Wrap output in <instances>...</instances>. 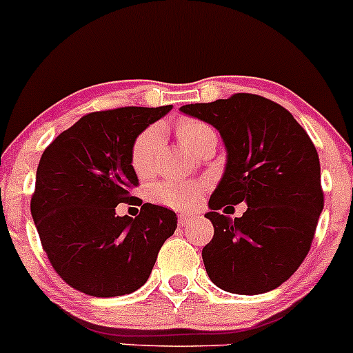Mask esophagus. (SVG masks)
I'll list each match as a JSON object with an SVG mask.
<instances>
[{
	"label": "esophagus",
	"mask_w": 353,
	"mask_h": 353,
	"mask_svg": "<svg viewBox=\"0 0 353 353\" xmlns=\"http://www.w3.org/2000/svg\"><path fill=\"white\" fill-rule=\"evenodd\" d=\"M192 219H194V216H188V214H180V216H178V223H180V226H187Z\"/></svg>",
	"instance_id": "1"
}]
</instances>
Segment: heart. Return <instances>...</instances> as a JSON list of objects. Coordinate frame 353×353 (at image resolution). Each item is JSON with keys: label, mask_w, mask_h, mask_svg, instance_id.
<instances>
[{"label": "heart", "mask_w": 353, "mask_h": 353, "mask_svg": "<svg viewBox=\"0 0 353 353\" xmlns=\"http://www.w3.org/2000/svg\"><path fill=\"white\" fill-rule=\"evenodd\" d=\"M176 134L181 143L194 152L207 139L216 137L212 127L197 119L178 121ZM161 141L163 130L159 125L148 127L134 139L132 150H130V166L139 178H148L154 172L156 156L161 148ZM203 192H205V185L202 181H163L152 188V197L166 207L187 210L197 203Z\"/></svg>", "instance_id": "obj_1"}]
</instances>
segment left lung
Returning <instances> with one entry per match:
<instances>
[{
	"label": "left lung",
	"mask_w": 353,
	"mask_h": 353,
	"mask_svg": "<svg viewBox=\"0 0 353 353\" xmlns=\"http://www.w3.org/2000/svg\"><path fill=\"white\" fill-rule=\"evenodd\" d=\"M181 112L216 127L228 150L205 214L214 226L202 250L207 275L243 296L277 289L311 250L325 203L311 137L282 105L252 93L183 105ZM241 201L249 203L241 218L220 214Z\"/></svg>",
	"instance_id": "left-lung-1"
}]
</instances>
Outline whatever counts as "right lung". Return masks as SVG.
<instances>
[{
	"label": "right lung",
	"mask_w": 353,
	"mask_h": 353,
	"mask_svg": "<svg viewBox=\"0 0 353 353\" xmlns=\"http://www.w3.org/2000/svg\"><path fill=\"white\" fill-rule=\"evenodd\" d=\"M170 108L92 112L43 151L32 217L50 265L72 289L95 297L134 292L146 284L163 243L175 232L176 214L166 207L143 203L134 219L115 214L119 203L136 199L134 139Z\"/></svg>",
	"instance_id": "obj_1"
}]
</instances>
